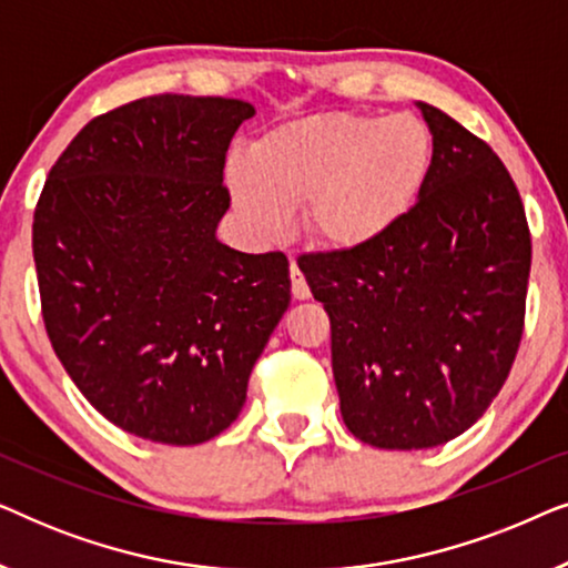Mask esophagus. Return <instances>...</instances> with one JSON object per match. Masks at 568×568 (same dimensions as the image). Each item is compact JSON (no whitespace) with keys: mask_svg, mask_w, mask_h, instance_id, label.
Instances as JSON below:
<instances>
[{"mask_svg":"<svg viewBox=\"0 0 568 568\" xmlns=\"http://www.w3.org/2000/svg\"><path fill=\"white\" fill-rule=\"evenodd\" d=\"M290 278H292V294L294 300H307L310 297V286L305 282V276H302V271L297 263H290Z\"/></svg>","mask_w":568,"mask_h":568,"instance_id":"obj_1","label":"esophagus"}]
</instances>
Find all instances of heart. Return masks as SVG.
I'll use <instances>...</instances> for the list:
<instances>
[{
	"instance_id": "1",
	"label": "heart",
	"mask_w": 568,
	"mask_h": 568,
	"mask_svg": "<svg viewBox=\"0 0 568 568\" xmlns=\"http://www.w3.org/2000/svg\"><path fill=\"white\" fill-rule=\"evenodd\" d=\"M432 158V131L414 113H321L261 136L251 162H230L227 181L261 237L284 235L290 209L302 204L305 232L317 245L356 251L410 212Z\"/></svg>"
}]
</instances>
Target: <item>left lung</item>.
I'll return each instance as SVG.
<instances>
[{
	"instance_id": "8db88e82",
	"label": "left lung",
	"mask_w": 568,
	"mask_h": 568,
	"mask_svg": "<svg viewBox=\"0 0 568 568\" xmlns=\"http://www.w3.org/2000/svg\"><path fill=\"white\" fill-rule=\"evenodd\" d=\"M418 108L434 158L410 212L375 243L297 258L331 317L344 424L383 449L445 445L486 414L523 341L532 261L499 154L439 108Z\"/></svg>"
}]
</instances>
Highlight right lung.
I'll list each match as a JSON object with an SVG mask.
<instances>
[{"instance_id": "1", "label": "right lung", "mask_w": 568, "mask_h": 568, "mask_svg": "<svg viewBox=\"0 0 568 568\" xmlns=\"http://www.w3.org/2000/svg\"><path fill=\"white\" fill-rule=\"evenodd\" d=\"M255 111L162 92L100 113L53 162L33 214L43 325L80 393L134 437L201 445L235 422L290 307L284 253L214 237L224 160Z\"/></svg>"}]
</instances>
